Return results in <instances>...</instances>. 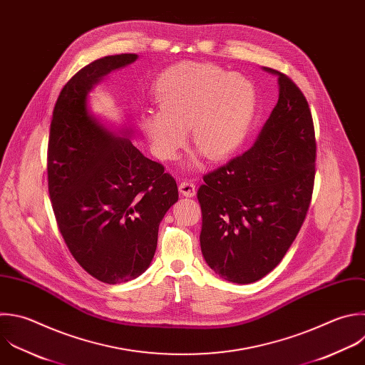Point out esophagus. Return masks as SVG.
Here are the masks:
<instances>
[{"label":"esophagus","instance_id":"1","mask_svg":"<svg viewBox=\"0 0 365 365\" xmlns=\"http://www.w3.org/2000/svg\"><path fill=\"white\" fill-rule=\"evenodd\" d=\"M178 190H180V192L182 194V195H185V197H194L195 195V184L191 181V180H184L181 184H180V187H178Z\"/></svg>","mask_w":365,"mask_h":365}]
</instances>
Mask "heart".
I'll list each match as a JSON object with an SVG mask.
<instances>
[{
    "label": "heart",
    "instance_id": "b5f03b06",
    "mask_svg": "<svg viewBox=\"0 0 365 365\" xmlns=\"http://www.w3.org/2000/svg\"><path fill=\"white\" fill-rule=\"evenodd\" d=\"M158 111H145L140 127L160 160H173L191 140L211 160H225L245 141L257 110L254 84L208 63H181L157 81Z\"/></svg>",
    "mask_w": 365,
    "mask_h": 365
}]
</instances>
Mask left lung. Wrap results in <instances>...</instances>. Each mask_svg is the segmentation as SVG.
<instances>
[{"instance_id": "8db88e82", "label": "left lung", "mask_w": 365, "mask_h": 365, "mask_svg": "<svg viewBox=\"0 0 365 365\" xmlns=\"http://www.w3.org/2000/svg\"><path fill=\"white\" fill-rule=\"evenodd\" d=\"M278 76L279 97L255 144L205 174L197 198L201 251L221 278L250 284L272 271L295 240L315 178V133L297 84Z\"/></svg>"}]
</instances>
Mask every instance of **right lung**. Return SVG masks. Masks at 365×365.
Returning a JSON list of instances; mask_svg holds the SVG:
<instances>
[{"label":"right lung","instance_id":"obj_1","mask_svg":"<svg viewBox=\"0 0 365 365\" xmlns=\"http://www.w3.org/2000/svg\"><path fill=\"white\" fill-rule=\"evenodd\" d=\"M135 60L137 54L108 56L74 74L57 98L48 138V192L58 230L76 261L106 284L134 279L148 268L160 222L178 200L163 164L87 111L93 86Z\"/></svg>","mask_w":365,"mask_h":365}]
</instances>
